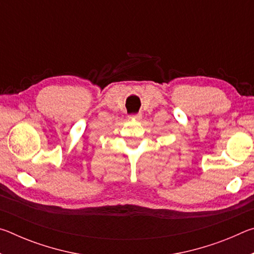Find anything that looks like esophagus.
Instances as JSON below:
<instances>
[{
    "label": "esophagus",
    "mask_w": 254,
    "mask_h": 254,
    "mask_svg": "<svg viewBox=\"0 0 254 254\" xmlns=\"http://www.w3.org/2000/svg\"><path fill=\"white\" fill-rule=\"evenodd\" d=\"M128 119H131V120H140L141 119V114L140 113L130 114V115H128Z\"/></svg>",
    "instance_id": "34e87169"
}]
</instances>
